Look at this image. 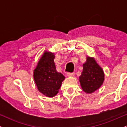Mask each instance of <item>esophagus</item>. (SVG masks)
Masks as SVG:
<instances>
[{
	"label": "esophagus",
	"mask_w": 127,
	"mask_h": 127,
	"mask_svg": "<svg viewBox=\"0 0 127 127\" xmlns=\"http://www.w3.org/2000/svg\"><path fill=\"white\" fill-rule=\"evenodd\" d=\"M67 76L68 77H72V76H74L75 73H67Z\"/></svg>",
	"instance_id": "34e87169"
}]
</instances>
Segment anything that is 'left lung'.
Wrapping results in <instances>:
<instances>
[{"label":"left lung","instance_id":"obj_1","mask_svg":"<svg viewBox=\"0 0 127 127\" xmlns=\"http://www.w3.org/2000/svg\"><path fill=\"white\" fill-rule=\"evenodd\" d=\"M104 81V73L94 57L87 56L83 64V71L79 76L82 90L87 94H91L101 87Z\"/></svg>","mask_w":127,"mask_h":127}]
</instances>
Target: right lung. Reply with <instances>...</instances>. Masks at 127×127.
Instances as JSON below:
<instances>
[{
	"instance_id": "obj_1",
	"label": "right lung",
	"mask_w": 127,
	"mask_h": 127,
	"mask_svg": "<svg viewBox=\"0 0 127 127\" xmlns=\"http://www.w3.org/2000/svg\"><path fill=\"white\" fill-rule=\"evenodd\" d=\"M54 58V52L45 51L33 71V78L37 90L49 98L57 94L65 79L64 76L57 72Z\"/></svg>"
}]
</instances>
